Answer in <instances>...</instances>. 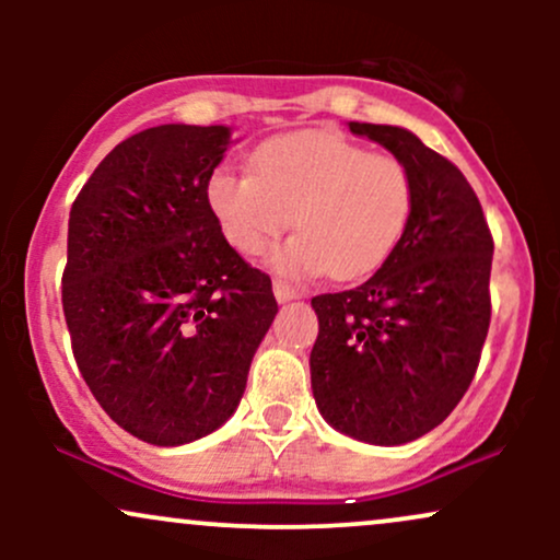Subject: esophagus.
Segmentation results:
<instances>
[{"label":"esophagus","mask_w":560,"mask_h":560,"mask_svg":"<svg viewBox=\"0 0 560 560\" xmlns=\"http://www.w3.org/2000/svg\"><path fill=\"white\" fill-rule=\"evenodd\" d=\"M273 294H276V300H279V302H289V300L300 298V289H294L292 284H287V281L276 279L273 281Z\"/></svg>","instance_id":"obj_1"}]
</instances>
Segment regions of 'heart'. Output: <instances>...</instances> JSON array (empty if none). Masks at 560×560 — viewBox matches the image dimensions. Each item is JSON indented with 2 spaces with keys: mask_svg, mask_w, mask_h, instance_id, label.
Wrapping results in <instances>:
<instances>
[{
  "mask_svg": "<svg viewBox=\"0 0 560 560\" xmlns=\"http://www.w3.org/2000/svg\"><path fill=\"white\" fill-rule=\"evenodd\" d=\"M208 205L236 253L260 255L289 226L300 231L271 255L289 276L374 273L395 253L413 210V178L389 152H369L337 133L262 141L253 173L218 168Z\"/></svg>",
  "mask_w": 560,
  "mask_h": 560,
  "instance_id": "heart-1",
  "label": "heart"
}]
</instances>
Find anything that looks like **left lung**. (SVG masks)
<instances>
[{"label": "left lung", "mask_w": 560, "mask_h": 560, "mask_svg": "<svg viewBox=\"0 0 560 560\" xmlns=\"http://www.w3.org/2000/svg\"><path fill=\"white\" fill-rule=\"evenodd\" d=\"M350 131L387 147L413 178L395 253L361 287L318 294L313 397L337 432L405 445L453 413L490 329L492 234L466 176L397 126Z\"/></svg>", "instance_id": "left-lung-1"}]
</instances>
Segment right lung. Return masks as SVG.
<instances>
[{"label":"right lung","mask_w":560,"mask_h":560,"mask_svg":"<svg viewBox=\"0 0 560 560\" xmlns=\"http://www.w3.org/2000/svg\"><path fill=\"white\" fill-rule=\"evenodd\" d=\"M229 126L165 124L96 165L70 208L62 311L96 402L128 434L173 447L215 432L279 313L208 205Z\"/></svg>","instance_id":"1"}]
</instances>
